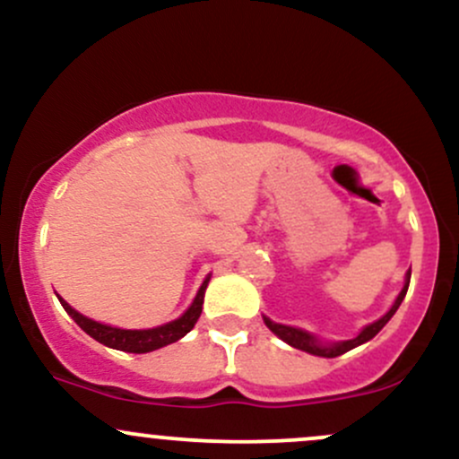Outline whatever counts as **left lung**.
<instances>
[{
  "label": "left lung",
  "instance_id": "obj_1",
  "mask_svg": "<svg viewBox=\"0 0 459 459\" xmlns=\"http://www.w3.org/2000/svg\"><path fill=\"white\" fill-rule=\"evenodd\" d=\"M408 284H410V272H408V281H405V287L402 289V293H399V298L394 299L393 308L388 310V313L384 315L382 319L373 321L371 325H367V328L362 330L360 334L356 336V339L343 341V343H334V345H319V343H317V339H315V336H310L308 332H304V330H298V328H291V325L273 324V321H270V319H267V317H265V325H267V328H270V330L273 332V334H276V336H281V339L284 341V343H289V345H291V347H298V350H302V351H308V354H315V356H324V358H334V356H341V354H345V351L354 350V347H358V345L367 343L368 339H373V336H376L377 332H380V330L384 328V325L388 324V319H391L393 315L397 313L399 304L403 302L405 293H408Z\"/></svg>",
  "mask_w": 459,
  "mask_h": 459
}]
</instances>
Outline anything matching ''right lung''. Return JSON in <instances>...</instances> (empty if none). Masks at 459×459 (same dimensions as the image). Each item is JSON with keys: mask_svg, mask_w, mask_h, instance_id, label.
Masks as SVG:
<instances>
[{"mask_svg": "<svg viewBox=\"0 0 459 459\" xmlns=\"http://www.w3.org/2000/svg\"><path fill=\"white\" fill-rule=\"evenodd\" d=\"M207 281L203 282V287L198 289L196 299L194 304L186 310V315L170 321V324L160 325V328H151V330H120V328H112V325L99 324V321H92L88 317H83L82 313H77L75 308H71L65 299L60 298V304L65 307V310L75 319V324L82 328L86 334H91L94 341L99 343L112 347V350H120V351H129V354H146V351L160 350L163 345H170L175 341L186 336L189 330L196 325V321L203 313V299H204V289H207Z\"/></svg>", "mask_w": 459, "mask_h": 459, "instance_id": "right-lung-1", "label": "right lung"}]
</instances>
